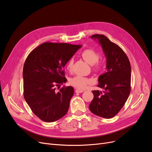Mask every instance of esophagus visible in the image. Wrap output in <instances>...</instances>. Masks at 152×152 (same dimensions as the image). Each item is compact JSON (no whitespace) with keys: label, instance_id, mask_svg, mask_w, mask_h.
Wrapping results in <instances>:
<instances>
[{"label":"esophagus","instance_id":"34e87169","mask_svg":"<svg viewBox=\"0 0 152 152\" xmlns=\"http://www.w3.org/2000/svg\"><path fill=\"white\" fill-rule=\"evenodd\" d=\"M84 91H83V90H80V89H76L75 90V93H83Z\"/></svg>","mask_w":152,"mask_h":152}]
</instances>
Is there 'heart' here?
<instances>
[{"label": "heart", "mask_w": 152, "mask_h": 152, "mask_svg": "<svg viewBox=\"0 0 152 152\" xmlns=\"http://www.w3.org/2000/svg\"><path fill=\"white\" fill-rule=\"evenodd\" d=\"M81 56L84 60L90 65H94L95 70H99L102 68V64L98 61L99 59V54L95 50L91 49H87L84 50L81 53ZM73 63V59H70L68 61L66 68L67 70H70ZM92 79L89 77H83L80 75H75L70 78L69 80V83L72 86L79 89H84L87 86L92 83Z\"/></svg>", "instance_id": "b5f03b06"}]
</instances>
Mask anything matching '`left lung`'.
<instances>
[{"label":"left lung","mask_w":152,"mask_h":152,"mask_svg":"<svg viewBox=\"0 0 152 152\" xmlns=\"http://www.w3.org/2000/svg\"><path fill=\"white\" fill-rule=\"evenodd\" d=\"M107 58V72L99 77L98 87L103 92L93 91V99L89 104L91 112L99 117L111 118L125 104L131 92V68L129 60L118 45L103 35L95 34Z\"/></svg>","instance_id":"obj_1"}]
</instances>
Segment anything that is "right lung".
Returning <instances> with one entry per match:
<instances>
[{"label":"right lung","mask_w":152,"mask_h":152,"mask_svg":"<svg viewBox=\"0 0 152 152\" xmlns=\"http://www.w3.org/2000/svg\"><path fill=\"white\" fill-rule=\"evenodd\" d=\"M81 46L44 42L27 56L23 71V96L40 120L54 122L68 112L73 88L64 86L58 91L56 89L66 82L64 66Z\"/></svg>","instance_id":"1"}]
</instances>
